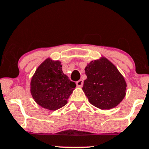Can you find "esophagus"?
I'll list each match as a JSON object with an SVG mask.
<instances>
[{"instance_id": "esophagus-1", "label": "esophagus", "mask_w": 149, "mask_h": 149, "mask_svg": "<svg viewBox=\"0 0 149 149\" xmlns=\"http://www.w3.org/2000/svg\"><path fill=\"white\" fill-rule=\"evenodd\" d=\"M76 85L79 86V87H81L82 85H83V80H79L78 81L76 82Z\"/></svg>"}]
</instances>
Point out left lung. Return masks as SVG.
Returning a JSON list of instances; mask_svg holds the SVG:
<instances>
[{
    "label": "left lung",
    "instance_id": "1",
    "mask_svg": "<svg viewBox=\"0 0 149 149\" xmlns=\"http://www.w3.org/2000/svg\"><path fill=\"white\" fill-rule=\"evenodd\" d=\"M84 70L87 78L82 90L92 105L104 110L121 102L125 97L127 83L113 64L102 57L90 62Z\"/></svg>",
    "mask_w": 149,
    "mask_h": 149
}]
</instances>
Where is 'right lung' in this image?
I'll return each mask as SVG.
<instances>
[{
	"mask_svg": "<svg viewBox=\"0 0 149 149\" xmlns=\"http://www.w3.org/2000/svg\"><path fill=\"white\" fill-rule=\"evenodd\" d=\"M31 94L43 108L56 111L67 104L76 84L62 71L61 62L47 58L38 67L31 80Z\"/></svg>",
	"mask_w": 149,
	"mask_h": 149,
	"instance_id": "add662e5",
	"label": "right lung"
}]
</instances>
